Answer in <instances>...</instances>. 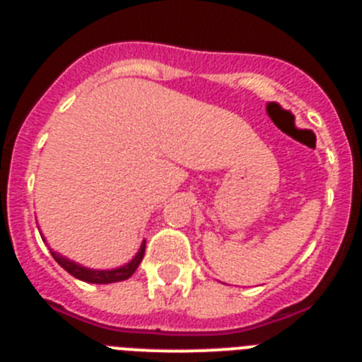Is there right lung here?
<instances>
[{
	"label": "right lung",
	"instance_id": "add662e5",
	"mask_svg": "<svg viewBox=\"0 0 362 362\" xmlns=\"http://www.w3.org/2000/svg\"><path fill=\"white\" fill-rule=\"evenodd\" d=\"M41 238H43V235H41ZM43 243H47L45 241V238H43ZM145 245H146V241H143L141 246H139V252H137V254L130 259L129 263L123 264V267L110 268V270H95V268H86V267H83V264L72 261V259L62 255L59 252H54L52 248H50V254H52V257L56 259L57 264H59L62 268H65L70 276H74L76 279L85 281V283H94V284H110V283H119V281L129 279V277L132 276L134 272L137 270V267H139V263L143 261V255H145Z\"/></svg>",
	"mask_w": 362,
	"mask_h": 362
}]
</instances>
